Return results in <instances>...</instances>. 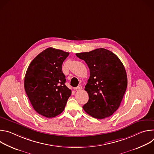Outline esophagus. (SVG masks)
I'll return each mask as SVG.
<instances>
[{
  "label": "esophagus",
  "mask_w": 154,
  "mask_h": 154,
  "mask_svg": "<svg viewBox=\"0 0 154 154\" xmlns=\"http://www.w3.org/2000/svg\"><path fill=\"white\" fill-rule=\"evenodd\" d=\"M82 89V86L81 85H79L77 87L75 88V90H81Z\"/></svg>",
  "instance_id": "1"
}]
</instances>
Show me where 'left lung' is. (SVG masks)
<instances>
[{"label": "left lung", "instance_id": "left-lung-1", "mask_svg": "<svg viewBox=\"0 0 154 154\" xmlns=\"http://www.w3.org/2000/svg\"><path fill=\"white\" fill-rule=\"evenodd\" d=\"M76 56L85 61L90 72L85 88L89 100L83 109L94 118L109 117L120 106L127 89V77L122 63L115 54L103 48Z\"/></svg>", "mask_w": 154, "mask_h": 154}]
</instances>
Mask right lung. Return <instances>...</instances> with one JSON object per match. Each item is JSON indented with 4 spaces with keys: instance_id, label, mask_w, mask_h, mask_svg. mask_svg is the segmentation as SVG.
Listing matches in <instances>:
<instances>
[{
    "instance_id": "1",
    "label": "right lung",
    "mask_w": 154,
    "mask_h": 154,
    "mask_svg": "<svg viewBox=\"0 0 154 154\" xmlns=\"http://www.w3.org/2000/svg\"><path fill=\"white\" fill-rule=\"evenodd\" d=\"M69 53L49 48L30 63L24 79V88L35 110L54 118L64 109L71 90L65 85L62 64Z\"/></svg>"
}]
</instances>
